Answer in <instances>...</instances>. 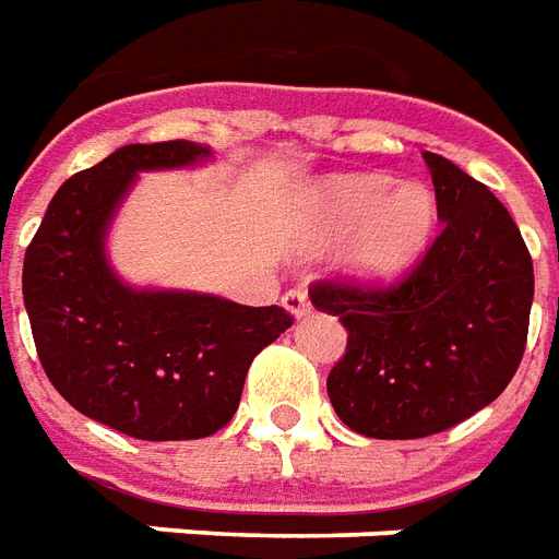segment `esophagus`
<instances>
[{"label": "esophagus", "instance_id": "1", "mask_svg": "<svg viewBox=\"0 0 559 559\" xmlns=\"http://www.w3.org/2000/svg\"><path fill=\"white\" fill-rule=\"evenodd\" d=\"M281 305H284L293 317H305L308 311H311V299H308V293H305L302 287H293V290L284 293Z\"/></svg>", "mask_w": 559, "mask_h": 559}]
</instances>
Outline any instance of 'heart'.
Instances as JSON below:
<instances>
[{
    "label": "heart",
    "instance_id": "heart-1",
    "mask_svg": "<svg viewBox=\"0 0 559 559\" xmlns=\"http://www.w3.org/2000/svg\"><path fill=\"white\" fill-rule=\"evenodd\" d=\"M437 203L425 185L389 176H335L314 185L302 200L305 242L332 245L353 236L344 266L356 278H395L431 242Z\"/></svg>",
    "mask_w": 559,
    "mask_h": 559
}]
</instances>
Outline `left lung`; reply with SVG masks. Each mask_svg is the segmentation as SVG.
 Segmentation results:
<instances>
[{"label": "left lung", "mask_w": 559, "mask_h": 559, "mask_svg": "<svg viewBox=\"0 0 559 559\" xmlns=\"http://www.w3.org/2000/svg\"><path fill=\"white\" fill-rule=\"evenodd\" d=\"M440 236L399 281H314L347 350L329 371L338 419L377 440L431 437L488 407L527 347L533 260L497 197L425 152Z\"/></svg>", "instance_id": "1"}]
</instances>
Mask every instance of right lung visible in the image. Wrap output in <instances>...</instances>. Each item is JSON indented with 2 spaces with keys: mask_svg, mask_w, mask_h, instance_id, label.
Here are the masks:
<instances>
[{
  "mask_svg": "<svg viewBox=\"0 0 559 559\" xmlns=\"http://www.w3.org/2000/svg\"><path fill=\"white\" fill-rule=\"evenodd\" d=\"M206 155L188 140L116 148L56 191L23 260L44 374L74 411L138 440L221 431L257 353L293 326L278 305L131 290L107 266L104 233L134 176Z\"/></svg>",
  "mask_w": 559,
  "mask_h": 559,
  "instance_id": "add662e5",
  "label": "right lung"
}]
</instances>
